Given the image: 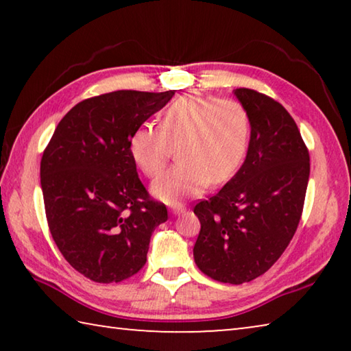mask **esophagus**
Instances as JSON below:
<instances>
[{
  "label": "esophagus",
  "instance_id": "esophagus-1",
  "mask_svg": "<svg viewBox=\"0 0 351 351\" xmlns=\"http://www.w3.org/2000/svg\"><path fill=\"white\" fill-rule=\"evenodd\" d=\"M186 212V209H184L182 204H173L170 207V213L171 215H181V213Z\"/></svg>",
  "mask_w": 351,
  "mask_h": 351
}]
</instances>
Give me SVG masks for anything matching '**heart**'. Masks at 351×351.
I'll return each mask as SVG.
<instances>
[{
    "label": "heart",
    "mask_w": 351,
    "mask_h": 351,
    "mask_svg": "<svg viewBox=\"0 0 351 351\" xmlns=\"http://www.w3.org/2000/svg\"><path fill=\"white\" fill-rule=\"evenodd\" d=\"M249 136L251 123L243 105L187 93L159 114L158 128L134 130L130 152L142 173L156 178L177 147L180 164L152 186L154 197L176 203L201 193L209 182L234 178L246 158Z\"/></svg>",
    "instance_id": "b5f03b06"
}]
</instances>
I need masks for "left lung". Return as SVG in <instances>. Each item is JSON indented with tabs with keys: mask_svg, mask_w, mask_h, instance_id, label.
<instances>
[{
	"mask_svg": "<svg viewBox=\"0 0 351 351\" xmlns=\"http://www.w3.org/2000/svg\"><path fill=\"white\" fill-rule=\"evenodd\" d=\"M249 116L245 162L215 197L195 206L201 230L198 268L213 280L240 285L265 274L294 237L310 178V154L294 119L265 94L237 88Z\"/></svg>",
	"mask_w": 351,
	"mask_h": 351,
	"instance_id": "1",
	"label": "left lung"
}]
</instances>
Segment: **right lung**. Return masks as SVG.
Returning a JSON list of instances; mask_svg holds the SVG:
<instances>
[{"mask_svg": "<svg viewBox=\"0 0 351 351\" xmlns=\"http://www.w3.org/2000/svg\"><path fill=\"white\" fill-rule=\"evenodd\" d=\"M175 91L121 90L77 104L41 158L47 224L63 257L99 283L122 282L147 261L153 230L167 221L136 171L130 138Z\"/></svg>", "mask_w": 351, "mask_h": 351, "instance_id": "1", "label": "right lung"}]
</instances>
